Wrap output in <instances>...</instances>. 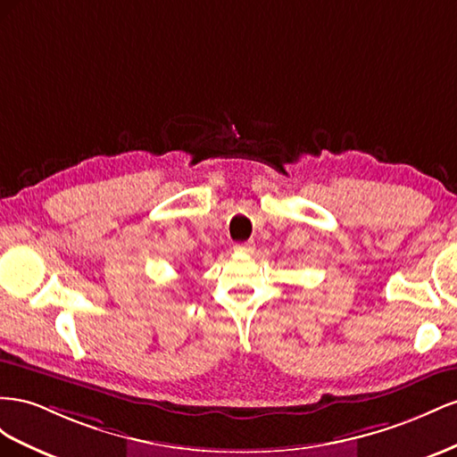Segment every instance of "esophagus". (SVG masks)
Returning a JSON list of instances; mask_svg holds the SVG:
<instances>
[{"label": "esophagus", "instance_id": "34e87169", "mask_svg": "<svg viewBox=\"0 0 457 457\" xmlns=\"http://www.w3.org/2000/svg\"><path fill=\"white\" fill-rule=\"evenodd\" d=\"M233 249H236L237 253H253V249H254V243H253V241L236 243V245H233Z\"/></svg>", "mask_w": 457, "mask_h": 457}]
</instances>
